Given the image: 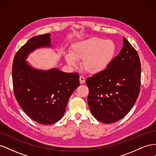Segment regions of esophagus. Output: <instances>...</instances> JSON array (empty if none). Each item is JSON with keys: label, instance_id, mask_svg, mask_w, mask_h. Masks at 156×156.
Segmentation results:
<instances>
[{"label": "esophagus", "instance_id": "34e87169", "mask_svg": "<svg viewBox=\"0 0 156 156\" xmlns=\"http://www.w3.org/2000/svg\"><path fill=\"white\" fill-rule=\"evenodd\" d=\"M79 82L81 84H83L84 83V82H85V79H84V77H83V76H80L79 77Z\"/></svg>", "mask_w": 156, "mask_h": 156}]
</instances>
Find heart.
I'll list each match as a JSON object with an SVG mask.
<instances>
[{
  "label": "heart",
  "instance_id": "b5f03b06",
  "mask_svg": "<svg viewBox=\"0 0 156 156\" xmlns=\"http://www.w3.org/2000/svg\"><path fill=\"white\" fill-rule=\"evenodd\" d=\"M114 41L94 37L77 42L70 50V55L65 56L70 66H76V60H83L82 68L90 74L103 72L109 66L116 53Z\"/></svg>",
  "mask_w": 156,
  "mask_h": 156
}]
</instances>
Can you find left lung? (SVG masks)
I'll use <instances>...</instances> for the list:
<instances>
[{"instance_id": "8db88e82", "label": "left lung", "mask_w": 156, "mask_h": 156, "mask_svg": "<svg viewBox=\"0 0 156 156\" xmlns=\"http://www.w3.org/2000/svg\"><path fill=\"white\" fill-rule=\"evenodd\" d=\"M123 41V48L109 66L86 80L90 110L103 123H113L124 117L134 105L140 92L139 56L124 37Z\"/></svg>"}]
</instances>
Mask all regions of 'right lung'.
Returning a JSON list of instances; mask_svg holds the SVG:
<instances>
[{
    "mask_svg": "<svg viewBox=\"0 0 156 156\" xmlns=\"http://www.w3.org/2000/svg\"><path fill=\"white\" fill-rule=\"evenodd\" d=\"M50 34L34 36L18 50L12 65L14 95L26 114L37 123L52 124L64 114L70 96L79 86L77 73L32 68L25 60L30 52L50 46Z\"/></svg>",
    "mask_w": 156,
    "mask_h": 156,
    "instance_id": "right-lung-1",
    "label": "right lung"
}]
</instances>
